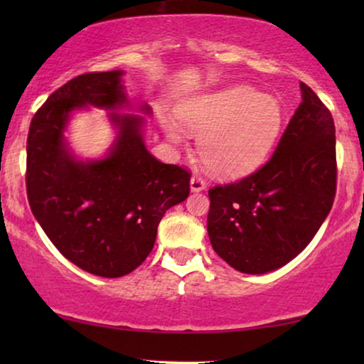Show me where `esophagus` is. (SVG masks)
<instances>
[{
  "mask_svg": "<svg viewBox=\"0 0 364 364\" xmlns=\"http://www.w3.org/2000/svg\"><path fill=\"white\" fill-rule=\"evenodd\" d=\"M205 188V181L198 176H192L191 178V191L192 192H202Z\"/></svg>",
  "mask_w": 364,
  "mask_h": 364,
  "instance_id": "34e87169",
  "label": "esophagus"
}]
</instances>
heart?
Returning <instances> with one entry per match:
<instances>
[{
	"instance_id": "obj_1",
	"label": "heart",
	"mask_w": 364,
	"mask_h": 364,
	"mask_svg": "<svg viewBox=\"0 0 364 364\" xmlns=\"http://www.w3.org/2000/svg\"><path fill=\"white\" fill-rule=\"evenodd\" d=\"M177 116L187 132L198 134L202 162L223 178L243 177L260 167L283 126L280 101L245 84L187 99L178 106ZM181 127L176 119H162L164 132L173 144L186 139Z\"/></svg>"
}]
</instances>
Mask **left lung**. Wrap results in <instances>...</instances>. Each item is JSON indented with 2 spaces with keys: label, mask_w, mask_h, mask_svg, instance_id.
Segmentation results:
<instances>
[{
  "label": "left lung",
  "mask_w": 364,
  "mask_h": 364,
  "mask_svg": "<svg viewBox=\"0 0 364 364\" xmlns=\"http://www.w3.org/2000/svg\"><path fill=\"white\" fill-rule=\"evenodd\" d=\"M300 89L301 104L270 161L242 181L208 191L213 250L248 275L277 270L305 250L335 200V122L306 84Z\"/></svg>",
  "instance_id": "8db88e82"
}]
</instances>
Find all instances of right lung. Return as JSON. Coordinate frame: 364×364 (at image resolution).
Returning <instances> with one entry per match:
<instances>
[{
    "mask_svg": "<svg viewBox=\"0 0 364 364\" xmlns=\"http://www.w3.org/2000/svg\"><path fill=\"white\" fill-rule=\"evenodd\" d=\"M124 71L89 73L54 91L34 114L28 134L26 188L33 215L54 247L81 270L117 278L152 252L159 222L186 200L191 173L162 164L144 142L147 102L132 104ZM109 110L117 136L102 158L82 159L68 146L72 114Z\"/></svg>",
    "mask_w": 364,
    "mask_h": 364,
    "instance_id": "obj_1",
    "label": "right lung"
}]
</instances>
